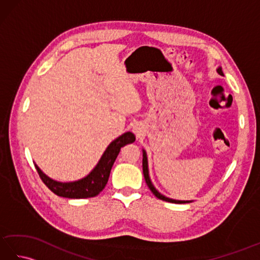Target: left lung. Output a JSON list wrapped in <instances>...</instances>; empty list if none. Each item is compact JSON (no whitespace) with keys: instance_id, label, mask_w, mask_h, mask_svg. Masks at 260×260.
<instances>
[{"instance_id":"left-lung-1","label":"left lung","mask_w":260,"mask_h":260,"mask_svg":"<svg viewBox=\"0 0 260 260\" xmlns=\"http://www.w3.org/2000/svg\"><path fill=\"white\" fill-rule=\"evenodd\" d=\"M217 71H218V73H219L220 75H223L221 68H218ZM143 174H144V179H145V181H146L147 186L150 187V190L153 192V194L155 196L156 198L161 199V200H163V201H168V202H172V203H186V202H187V201H178V200H172V199H169V198H167V197L162 196L161 193H159V192L155 189V187H154V185L152 184V182H151V180H150V176H148L147 158H146V153H145V151H143Z\"/></svg>"}]
</instances>
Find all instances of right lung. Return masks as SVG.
<instances>
[{"mask_svg": "<svg viewBox=\"0 0 260 260\" xmlns=\"http://www.w3.org/2000/svg\"><path fill=\"white\" fill-rule=\"evenodd\" d=\"M135 141V136L131 132L119 136L112 142L107 147V150L103 154L102 158L99 159L96 168L93 169L90 174H88L86 178L81 179L76 182H69V183H61V182L53 181L50 178L42 173V171L36 165V169L39 173V176L42 180L49 189H50L54 194L69 199H86L96 197L103 191L106 186L108 178L112 170L113 164L117 157L120 148L133 143Z\"/></svg>", "mask_w": 260, "mask_h": 260, "instance_id": "right-lung-1", "label": "right lung"}]
</instances>
